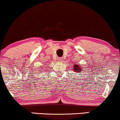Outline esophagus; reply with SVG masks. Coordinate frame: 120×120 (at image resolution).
Returning <instances> with one entry per match:
<instances>
[{"label": "esophagus", "mask_w": 120, "mask_h": 120, "mask_svg": "<svg viewBox=\"0 0 120 120\" xmlns=\"http://www.w3.org/2000/svg\"><path fill=\"white\" fill-rule=\"evenodd\" d=\"M57 61H59V62H63V59L62 58H59L57 60Z\"/></svg>", "instance_id": "esophagus-1"}]
</instances>
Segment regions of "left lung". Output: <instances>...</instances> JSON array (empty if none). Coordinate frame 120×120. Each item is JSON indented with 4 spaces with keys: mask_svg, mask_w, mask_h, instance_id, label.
<instances>
[{
    "mask_svg": "<svg viewBox=\"0 0 120 120\" xmlns=\"http://www.w3.org/2000/svg\"><path fill=\"white\" fill-rule=\"evenodd\" d=\"M73 71H75V72H77V73H79V72H81L82 71V68L81 66H79L78 64H75L73 66Z\"/></svg>",
    "mask_w": 120,
    "mask_h": 120,
    "instance_id": "8db88e82",
    "label": "left lung"
}]
</instances>
